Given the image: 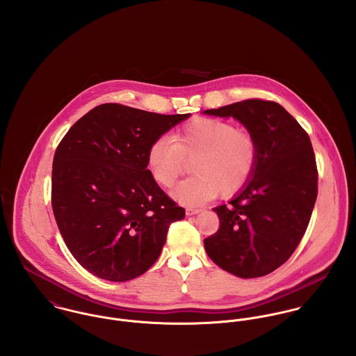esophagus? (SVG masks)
I'll return each instance as SVG.
<instances>
[{
  "instance_id": "obj_1",
  "label": "esophagus",
  "mask_w": 356,
  "mask_h": 356,
  "mask_svg": "<svg viewBox=\"0 0 356 356\" xmlns=\"http://www.w3.org/2000/svg\"><path fill=\"white\" fill-rule=\"evenodd\" d=\"M202 209L200 208H192V207H188L186 208V215H196V213H199Z\"/></svg>"
}]
</instances>
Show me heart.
<instances>
[{"label":"heart","instance_id":"1","mask_svg":"<svg viewBox=\"0 0 356 356\" xmlns=\"http://www.w3.org/2000/svg\"><path fill=\"white\" fill-rule=\"evenodd\" d=\"M257 156L251 131L229 120L197 118L179 127L172 138H156L148 149V164L154 182L171 188L186 172V161H193L195 177L174 196L184 203H203L240 192L254 175Z\"/></svg>","mask_w":356,"mask_h":356}]
</instances>
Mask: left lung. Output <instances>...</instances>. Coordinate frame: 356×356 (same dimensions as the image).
<instances>
[{"label": "left lung", "mask_w": 356, "mask_h": 356, "mask_svg": "<svg viewBox=\"0 0 356 356\" xmlns=\"http://www.w3.org/2000/svg\"><path fill=\"white\" fill-rule=\"evenodd\" d=\"M240 120L257 141L254 175L232 202L212 208L219 229L204 240L211 260L240 278L263 277L295 252L318 195L309 137L280 104L248 99L204 111Z\"/></svg>", "instance_id": "obj_1"}]
</instances>
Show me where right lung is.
I'll use <instances>...</instances> for the list:
<instances>
[{
  "label": "right lung",
  "mask_w": 356,
  "mask_h": 356,
  "mask_svg": "<svg viewBox=\"0 0 356 356\" xmlns=\"http://www.w3.org/2000/svg\"><path fill=\"white\" fill-rule=\"evenodd\" d=\"M189 115L102 104L57 145L54 219L70 252L96 277L123 282L144 274L161 252L170 225L185 216L147 165L153 141Z\"/></svg>",
  "instance_id": "1"
}]
</instances>
